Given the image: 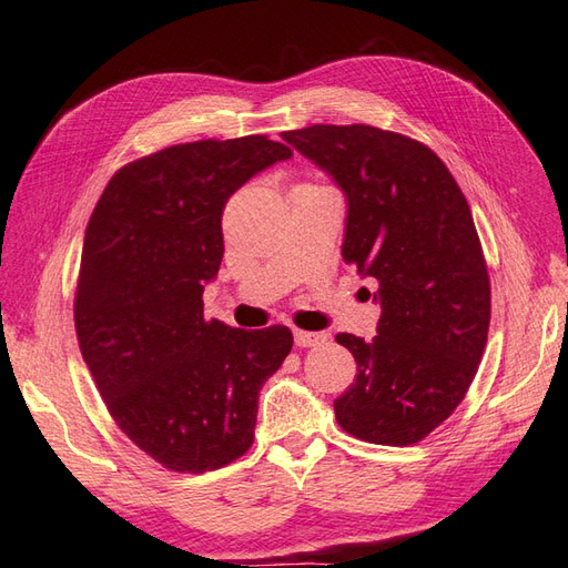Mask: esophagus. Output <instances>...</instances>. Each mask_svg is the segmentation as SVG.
Listing matches in <instances>:
<instances>
[{
	"instance_id": "34e87169",
	"label": "esophagus",
	"mask_w": 568,
	"mask_h": 568,
	"mask_svg": "<svg viewBox=\"0 0 568 568\" xmlns=\"http://www.w3.org/2000/svg\"><path fill=\"white\" fill-rule=\"evenodd\" d=\"M326 341V333H314V331H302V328H295V345L300 347H312V345H318Z\"/></svg>"
}]
</instances>
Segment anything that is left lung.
Wrapping results in <instances>:
<instances>
[{
    "label": "left lung",
    "mask_w": 568,
    "mask_h": 568,
    "mask_svg": "<svg viewBox=\"0 0 568 568\" xmlns=\"http://www.w3.org/2000/svg\"><path fill=\"white\" fill-rule=\"evenodd\" d=\"M347 201L343 261L376 281L372 341L338 333L357 362L333 400L362 442L408 446L458 408L483 359L489 275L454 174L425 143L369 124H314L281 134Z\"/></svg>",
    "instance_id": "1"
}]
</instances>
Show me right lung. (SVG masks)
<instances>
[{
  "mask_svg": "<svg viewBox=\"0 0 568 568\" xmlns=\"http://www.w3.org/2000/svg\"><path fill=\"white\" fill-rule=\"evenodd\" d=\"M290 155L261 134L170 145L114 172L85 227L81 355L114 423L168 470L206 473L244 456L258 390L293 351L287 326L203 318L227 199Z\"/></svg>",
  "mask_w": 568,
  "mask_h": 568,
  "instance_id": "1",
  "label": "right lung"
}]
</instances>
